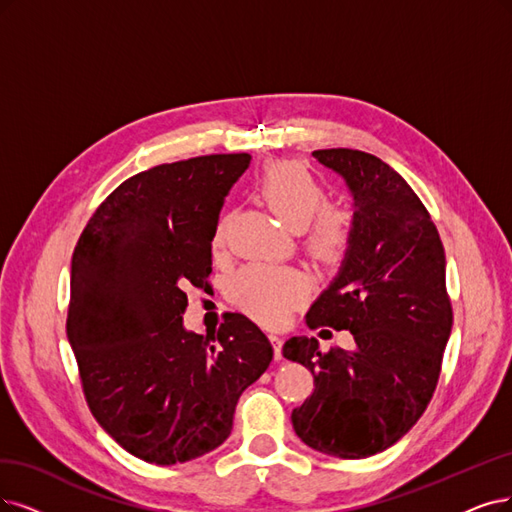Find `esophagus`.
I'll list each match as a JSON object with an SVG mask.
<instances>
[{"instance_id":"34e87169","label":"esophagus","mask_w":512,"mask_h":512,"mask_svg":"<svg viewBox=\"0 0 512 512\" xmlns=\"http://www.w3.org/2000/svg\"><path fill=\"white\" fill-rule=\"evenodd\" d=\"M270 342H272V348H274V358L276 361H280L282 358V337H278V335H270Z\"/></svg>"}]
</instances>
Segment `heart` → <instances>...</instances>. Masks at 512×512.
I'll return each instance as SVG.
<instances>
[{
	"mask_svg": "<svg viewBox=\"0 0 512 512\" xmlns=\"http://www.w3.org/2000/svg\"><path fill=\"white\" fill-rule=\"evenodd\" d=\"M255 192L291 230H304V251L320 266H337L350 251L354 221L344 208L329 204V189L310 168L291 160H274L261 168ZM227 219L213 227L211 246L221 251ZM227 297L253 320L268 327L287 323L310 293V278L287 266L249 263L227 280Z\"/></svg>",
	"mask_w": 512,
	"mask_h": 512,
	"instance_id": "obj_1",
	"label": "heart"
}]
</instances>
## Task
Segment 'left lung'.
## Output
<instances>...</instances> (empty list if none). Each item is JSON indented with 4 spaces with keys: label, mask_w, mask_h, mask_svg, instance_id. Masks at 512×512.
<instances>
[{
    "label": "left lung",
    "mask_w": 512,
    "mask_h": 512,
    "mask_svg": "<svg viewBox=\"0 0 512 512\" xmlns=\"http://www.w3.org/2000/svg\"><path fill=\"white\" fill-rule=\"evenodd\" d=\"M312 156L352 189L354 240L306 325L348 329L354 348L320 352L314 337L282 346L316 382L291 422L308 447L361 460L405 437L437 388L453 325L445 249L418 194L386 162L346 147Z\"/></svg>",
    "instance_id": "8db88e82"
}]
</instances>
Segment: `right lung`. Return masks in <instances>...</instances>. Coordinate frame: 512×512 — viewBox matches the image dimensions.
<instances>
[{"label": "right lung", "mask_w": 512, "mask_h": 512, "mask_svg": "<svg viewBox=\"0 0 512 512\" xmlns=\"http://www.w3.org/2000/svg\"><path fill=\"white\" fill-rule=\"evenodd\" d=\"M249 154L160 164L120 183L75 244L67 337L86 403L109 437L149 464L194 460L232 432L240 394L270 367L261 329L227 312L183 329L185 287L211 276V236Z\"/></svg>", "instance_id": "right-lung-1"}]
</instances>
